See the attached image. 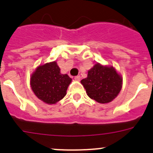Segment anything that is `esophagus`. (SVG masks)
Returning <instances> with one entry per match:
<instances>
[{
  "label": "esophagus",
  "instance_id": "1",
  "mask_svg": "<svg viewBox=\"0 0 153 153\" xmlns=\"http://www.w3.org/2000/svg\"><path fill=\"white\" fill-rule=\"evenodd\" d=\"M74 79H75V80L76 81H79L80 80V76H75Z\"/></svg>",
  "mask_w": 153,
  "mask_h": 153
}]
</instances>
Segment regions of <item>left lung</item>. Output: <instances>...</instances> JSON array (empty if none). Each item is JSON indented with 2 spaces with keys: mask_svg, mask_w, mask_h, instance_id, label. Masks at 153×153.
<instances>
[{
  "mask_svg": "<svg viewBox=\"0 0 153 153\" xmlns=\"http://www.w3.org/2000/svg\"><path fill=\"white\" fill-rule=\"evenodd\" d=\"M90 98L100 103H108L118 96L123 78L113 67L97 63L88 71L87 77L81 80Z\"/></svg>",
  "mask_w": 153,
  "mask_h": 153,
  "instance_id": "1",
  "label": "left lung"
}]
</instances>
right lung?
Returning <instances> with one entry per match:
<instances>
[{
    "instance_id": "right-lung-1",
    "label": "right lung",
    "mask_w": 153,
    "mask_h": 153,
    "mask_svg": "<svg viewBox=\"0 0 153 153\" xmlns=\"http://www.w3.org/2000/svg\"><path fill=\"white\" fill-rule=\"evenodd\" d=\"M72 79L60 74L56 61L40 65L30 76L31 89L36 97L47 104H55L63 98Z\"/></svg>"
}]
</instances>
